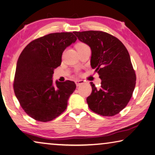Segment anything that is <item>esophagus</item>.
<instances>
[{"mask_svg":"<svg viewBox=\"0 0 155 155\" xmlns=\"http://www.w3.org/2000/svg\"><path fill=\"white\" fill-rule=\"evenodd\" d=\"M75 84H76V86H77V87H79V86H80L81 84H84V80H76L75 81Z\"/></svg>","mask_w":155,"mask_h":155,"instance_id":"34e87169","label":"esophagus"}]
</instances>
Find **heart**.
<instances>
[{
	"label": "heart",
	"mask_w": 155,
	"mask_h": 155,
	"mask_svg": "<svg viewBox=\"0 0 155 155\" xmlns=\"http://www.w3.org/2000/svg\"><path fill=\"white\" fill-rule=\"evenodd\" d=\"M88 47L87 45H85L84 43H78V44H77V45H76V48H77V49H80V48H83V47Z\"/></svg>",
	"instance_id": "obj_1"
}]
</instances>
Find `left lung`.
<instances>
[{
    "mask_svg": "<svg viewBox=\"0 0 155 155\" xmlns=\"http://www.w3.org/2000/svg\"><path fill=\"white\" fill-rule=\"evenodd\" d=\"M91 49V65L101 80L100 88L91 82L88 107L102 116H114L126 107L133 95L136 75L130 55L120 40L100 31H74Z\"/></svg>",
    "mask_w": 155,
    "mask_h": 155,
    "instance_id": "1",
    "label": "left lung"
}]
</instances>
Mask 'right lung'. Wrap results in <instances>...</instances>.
Listing matches in <instances>:
<instances>
[{"instance_id": "add662e5", "label": "right lung", "mask_w": 155, "mask_h": 155, "mask_svg": "<svg viewBox=\"0 0 155 155\" xmlns=\"http://www.w3.org/2000/svg\"><path fill=\"white\" fill-rule=\"evenodd\" d=\"M77 38L71 32L49 34L29 43L18 60L15 95L22 109L34 120L46 122L60 115L76 88L74 82H55L52 77L62 55Z\"/></svg>"}]
</instances>
